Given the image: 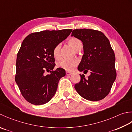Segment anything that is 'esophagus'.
Instances as JSON below:
<instances>
[{"instance_id":"34e87169","label":"esophagus","mask_w":132,"mask_h":132,"mask_svg":"<svg viewBox=\"0 0 132 132\" xmlns=\"http://www.w3.org/2000/svg\"><path fill=\"white\" fill-rule=\"evenodd\" d=\"M72 74V73L71 72H68V71L66 72V75H67V76H70V75H71Z\"/></svg>"}]
</instances>
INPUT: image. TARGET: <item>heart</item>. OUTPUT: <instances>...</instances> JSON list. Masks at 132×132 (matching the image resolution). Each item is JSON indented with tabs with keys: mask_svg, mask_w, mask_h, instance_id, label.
<instances>
[{
	"mask_svg": "<svg viewBox=\"0 0 132 132\" xmlns=\"http://www.w3.org/2000/svg\"><path fill=\"white\" fill-rule=\"evenodd\" d=\"M68 43L70 46L73 48L76 51L81 50L82 47V43L81 40L76 38V37H72V38L69 39ZM60 49L61 45L60 44L56 45L55 48H53V55L55 59L60 58ZM78 63H79V61L76 60V59H72V60L61 59V60L57 62V66L59 67V68L66 70V71H70L73 70L77 65Z\"/></svg>",
	"mask_w": 132,
	"mask_h": 132,
	"instance_id": "1",
	"label": "heart"
}]
</instances>
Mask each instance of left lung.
Returning <instances> with one entry per match:
<instances>
[{
	"label": "left lung",
	"instance_id": "obj_1",
	"mask_svg": "<svg viewBox=\"0 0 132 132\" xmlns=\"http://www.w3.org/2000/svg\"><path fill=\"white\" fill-rule=\"evenodd\" d=\"M71 36L83 44L84 55L78 70L90 71L87 79L80 75L81 80L75 85V89L86 100H101L108 95L116 78L115 55L109 40L103 32L91 29H74Z\"/></svg>",
	"mask_w": 132,
	"mask_h": 132
}]
</instances>
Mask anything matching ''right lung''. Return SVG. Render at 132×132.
<instances>
[{"mask_svg": "<svg viewBox=\"0 0 132 132\" xmlns=\"http://www.w3.org/2000/svg\"><path fill=\"white\" fill-rule=\"evenodd\" d=\"M72 31H43L32 33L24 39L17 55L15 81L29 103L44 104L55 95L59 80L65 76V71L61 68L53 71L55 66L53 50ZM45 70L51 73L44 75Z\"/></svg>", "mask_w": 132, "mask_h": 132, "instance_id": "right-lung-1", "label": "right lung"}]
</instances>
